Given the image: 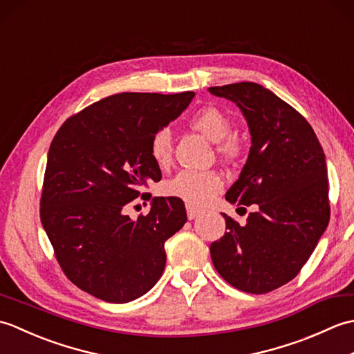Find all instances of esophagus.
Returning a JSON list of instances; mask_svg holds the SVG:
<instances>
[{
    "label": "esophagus",
    "mask_w": 354,
    "mask_h": 354,
    "mask_svg": "<svg viewBox=\"0 0 354 354\" xmlns=\"http://www.w3.org/2000/svg\"><path fill=\"white\" fill-rule=\"evenodd\" d=\"M199 214H201V209L194 208V207H192V205H187V217H189L190 221L196 219V217H198Z\"/></svg>",
    "instance_id": "obj_1"
}]
</instances>
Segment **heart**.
<instances>
[{
  "mask_svg": "<svg viewBox=\"0 0 354 354\" xmlns=\"http://www.w3.org/2000/svg\"><path fill=\"white\" fill-rule=\"evenodd\" d=\"M190 126L209 141L217 142V152L225 160H237L242 153V146L236 138H231V118L216 106L202 108L190 118ZM173 138L167 127L158 131L150 141V155L156 164L165 165L171 160ZM222 179L214 171L181 170L165 184V192L190 205H205L222 190Z\"/></svg>",
  "mask_w": 354,
  "mask_h": 354,
  "instance_id": "heart-1",
  "label": "heart"
}]
</instances>
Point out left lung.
<instances>
[{
	"label": "left lung",
	"instance_id": "left-lung-1",
	"mask_svg": "<svg viewBox=\"0 0 354 354\" xmlns=\"http://www.w3.org/2000/svg\"><path fill=\"white\" fill-rule=\"evenodd\" d=\"M208 91L234 102L251 132L248 161L225 198L255 204L243 227L223 214L227 232L209 246L213 265L236 289L268 293L298 275L328 225L324 150L309 122L261 85Z\"/></svg>",
	"mask_w": 354,
	"mask_h": 354
}]
</instances>
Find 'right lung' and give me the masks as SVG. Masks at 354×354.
<instances>
[{
  "label": "right lung",
  "mask_w": 354,
  "mask_h": 354,
  "mask_svg": "<svg viewBox=\"0 0 354 354\" xmlns=\"http://www.w3.org/2000/svg\"><path fill=\"white\" fill-rule=\"evenodd\" d=\"M193 97L109 95L66 118L51 141L41 222L64 274L95 298L129 303L162 275L165 240L187 222L184 202L155 198L137 221L126 209L149 181L161 179L150 141Z\"/></svg>",
  "instance_id": "1"
}]
</instances>
